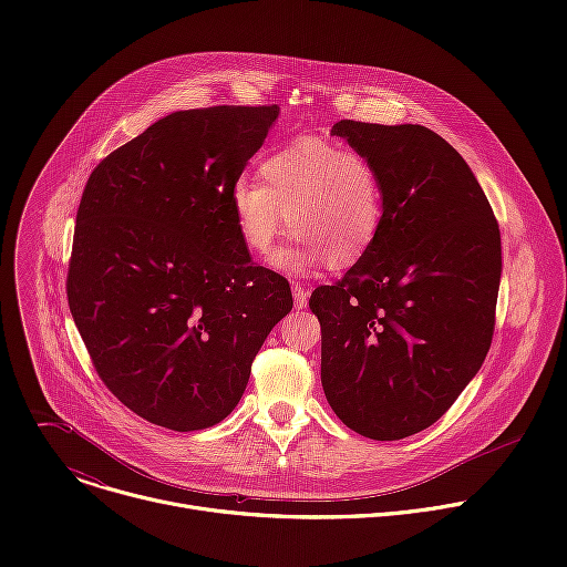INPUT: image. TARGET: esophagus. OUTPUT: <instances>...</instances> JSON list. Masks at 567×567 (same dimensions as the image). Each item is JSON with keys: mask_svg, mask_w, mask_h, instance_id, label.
Returning a JSON list of instances; mask_svg holds the SVG:
<instances>
[{"mask_svg": "<svg viewBox=\"0 0 567 567\" xmlns=\"http://www.w3.org/2000/svg\"><path fill=\"white\" fill-rule=\"evenodd\" d=\"M291 291H293V305H296V309H305L307 307V298H309V289H305L302 285H293L291 287Z\"/></svg>", "mask_w": 567, "mask_h": 567, "instance_id": "1", "label": "esophagus"}]
</instances>
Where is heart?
Masks as SVG:
<instances>
[{"mask_svg": "<svg viewBox=\"0 0 567 567\" xmlns=\"http://www.w3.org/2000/svg\"><path fill=\"white\" fill-rule=\"evenodd\" d=\"M260 179L241 175L230 186V210L241 245L271 254L287 233L300 241L271 258L287 276L330 262L357 265L383 224V184L372 161L343 143L298 136L260 161Z\"/></svg>", "mask_w": 567, "mask_h": 567, "instance_id": "b5f03b06", "label": "heart"}]
</instances>
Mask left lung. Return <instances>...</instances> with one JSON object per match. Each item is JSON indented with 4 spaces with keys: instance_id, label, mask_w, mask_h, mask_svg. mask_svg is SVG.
I'll return each mask as SVG.
<instances>
[{
    "instance_id": "obj_1",
    "label": "left lung",
    "mask_w": 567,
    "mask_h": 567,
    "mask_svg": "<svg viewBox=\"0 0 567 567\" xmlns=\"http://www.w3.org/2000/svg\"><path fill=\"white\" fill-rule=\"evenodd\" d=\"M377 166L383 224L370 251L309 307L320 381L354 433L390 442L435 424L492 348L501 228L460 152L422 125L339 121Z\"/></svg>"
}]
</instances>
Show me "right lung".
Masks as SVG:
<instances>
[{
	"label": "right lung",
	"mask_w": 567,
	"mask_h": 567,
	"mask_svg": "<svg viewBox=\"0 0 567 567\" xmlns=\"http://www.w3.org/2000/svg\"><path fill=\"white\" fill-rule=\"evenodd\" d=\"M278 105L168 114L107 154L75 215L66 298L92 363L150 424L188 433L237 406L291 311L289 282L251 262L230 186Z\"/></svg>",
	"instance_id": "1"
}]
</instances>
